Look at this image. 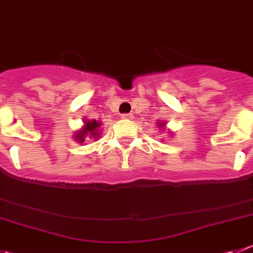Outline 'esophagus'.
Listing matches in <instances>:
<instances>
[{
	"mask_svg": "<svg viewBox=\"0 0 253 253\" xmlns=\"http://www.w3.org/2000/svg\"><path fill=\"white\" fill-rule=\"evenodd\" d=\"M122 118H123V119H131V118H133V115H131V114H123Z\"/></svg>",
	"mask_w": 253,
	"mask_h": 253,
	"instance_id": "1",
	"label": "esophagus"
}]
</instances>
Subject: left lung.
<instances>
[{"mask_svg": "<svg viewBox=\"0 0 253 253\" xmlns=\"http://www.w3.org/2000/svg\"><path fill=\"white\" fill-rule=\"evenodd\" d=\"M166 122H157V128L162 129V130H164L166 129ZM169 133H172V131H169Z\"/></svg>", "mask_w": 253, "mask_h": 253, "instance_id": "obj_1", "label": "left lung"}]
</instances>
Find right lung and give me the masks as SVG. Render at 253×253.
Masks as SVG:
<instances>
[{
    "instance_id": "obj_1",
    "label": "right lung",
    "mask_w": 253,
    "mask_h": 253,
    "mask_svg": "<svg viewBox=\"0 0 253 253\" xmlns=\"http://www.w3.org/2000/svg\"><path fill=\"white\" fill-rule=\"evenodd\" d=\"M101 122L100 120H84V125L81 126L79 130L75 131L74 134V139H75V142H78L79 144L85 142V139L90 138V139H96L100 138L101 135Z\"/></svg>"
}]
</instances>
